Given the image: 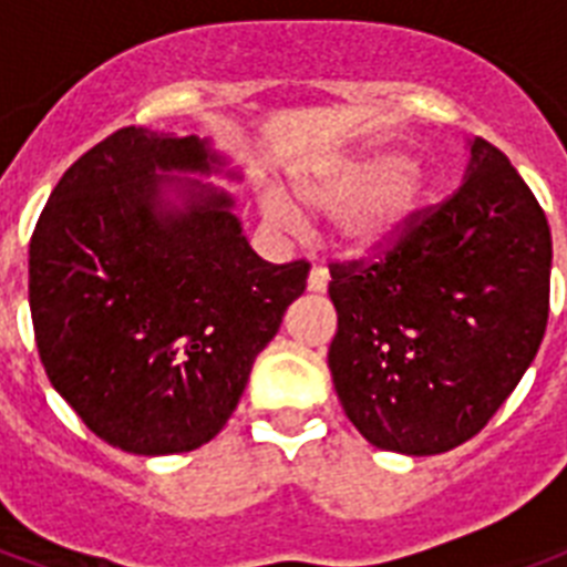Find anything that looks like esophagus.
Returning a JSON list of instances; mask_svg holds the SVG:
<instances>
[{"instance_id":"esophagus-1","label":"esophagus","mask_w":567,"mask_h":567,"mask_svg":"<svg viewBox=\"0 0 567 567\" xmlns=\"http://www.w3.org/2000/svg\"><path fill=\"white\" fill-rule=\"evenodd\" d=\"M326 288H328V268H322V265H313L311 274H308V291L322 293Z\"/></svg>"}]
</instances>
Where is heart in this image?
Masks as SVG:
<instances>
[{
  "label": "heart",
  "mask_w": 567,
  "mask_h": 567,
  "mask_svg": "<svg viewBox=\"0 0 567 567\" xmlns=\"http://www.w3.org/2000/svg\"><path fill=\"white\" fill-rule=\"evenodd\" d=\"M299 195L320 210H349L342 225L346 245L357 254H374L394 245L415 225L430 193H426L423 175L412 169L409 152L372 150L354 158L337 161L326 173L302 181ZM265 210L276 225H299L297 210L282 195H270Z\"/></svg>",
  "instance_id": "1"
}]
</instances>
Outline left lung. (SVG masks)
I'll use <instances>...</instances> for the list:
<instances>
[{
  "instance_id": "1",
  "label": "left lung",
  "mask_w": 567,
  "mask_h": 567,
  "mask_svg": "<svg viewBox=\"0 0 567 567\" xmlns=\"http://www.w3.org/2000/svg\"><path fill=\"white\" fill-rule=\"evenodd\" d=\"M464 184L394 245L331 261L328 369L360 435L437 455L487 426L545 337L550 227L511 158L470 144Z\"/></svg>"
}]
</instances>
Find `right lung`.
<instances>
[{
	"label": "right lung",
	"instance_id": "obj_1",
	"mask_svg": "<svg viewBox=\"0 0 567 567\" xmlns=\"http://www.w3.org/2000/svg\"><path fill=\"white\" fill-rule=\"evenodd\" d=\"M213 164L195 135L123 126L65 169L33 227L28 297L45 374L123 453L216 437L306 291L311 265L256 256L225 193L193 181L187 210H166L164 173Z\"/></svg>",
	"mask_w": 567,
	"mask_h": 567
}]
</instances>
